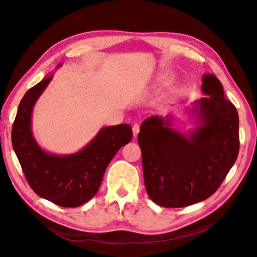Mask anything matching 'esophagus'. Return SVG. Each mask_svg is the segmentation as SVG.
<instances>
[{
	"label": "esophagus",
	"instance_id": "1",
	"mask_svg": "<svg viewBox=\"0 0 257 257\" xmlns=\"http://www.w3.org/2000/svg\"><path fill=\"white\" fill-rule=\"evenodd\" d=\"M140 129H141L140 124L136 123V124L133 125V127H132V131H133V136H134V138H137V137H138V134L140 133Z\"/></svg>",
	"mask_w": 257,
	"mask_h": 257
}]
</instances>
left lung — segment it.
<instances>
[{
  "label": "left lung",
  "mask_w": 257,
  "mask_h": 257,
  "mask_svg": "<svg viewBox=\"0 0 257 257\" xmlns=\"http://www.w3.org/2000/svg\"><path fill=\"white\" fill-rule=\"evenodd\" d=\"M198 102L203 123L190 137L151 116L141 126L139 145L146 191L154 203L179 208L206 200L217 192L234 165L239 150L238 114L225 98L220 80L203 77ZM168 125V121H166Z\"/></svg>",
  "instance_id": "1"
}]
</instances>
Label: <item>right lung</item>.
I'll list each match as a JSON object with an SVG mask.
<instances>
[{
  "instance_id": "add662e5",
  "label": "right lung",
  "mask_w": 257,
  "mask_h": 257,
  "mask_svg": "<svg viewBox=\"0 0 257 257\" xmlns=\"http://www.w3.org/2000/svg\"><path fill=\"white\" fill-rule=\"evenodd\" d=\"M52 77L25 93L12 125L11 141L25 177L39 196L62 207H78L97 194L113 156L132 139L127 124L103 128L88 146L69 156L43 151L31 133V113Z\"/></svg>"
}]
</instances>
